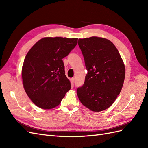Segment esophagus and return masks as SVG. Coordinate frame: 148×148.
I'll use <instances>...</instances> for the list:
<instances>
[{
    "instance_id": "obj_1",
    "label": "esophagus",
    "mask_w": 148,
    "mask_h": 148,
    "mask_svg": "<svg viewBox=\"0 0 148 148\" xmlns=\"http://www.w3.org/2000/svg\"><path fill=\"white\" fill-rule=\"evenodd\" d=\"M71 83H75V78H72L71 79Z\"/></svg>"
}]
</instances>
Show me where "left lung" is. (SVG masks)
Wrapping results in <instances>:
<instances>
[{
  "label": "left lung",
  "instance_id": "left-lung-1",
  "mask_svg": "<svg viewBox=\"0 0 148 148\" xmlns=\"http://www.w3.org/2000/svg\"><path fill=\"white\" fill-rule=\"evenodd\" d=\"M88 74L77 93L82 104L93 112L112 105L122 90L125 68L119 51L109 39L92 36L79 39Z\"/></svg>",
  "mask_w": 148,
  "mask_h": 148
}]
</instances>
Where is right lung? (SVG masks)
<instances>
[{
    "label": "right lung",
    "instance_id": "add662e5",
    "mask_svg": "<svg viewBox=\"0 0 148 148\" xmlns=\"http://www.w3.org/2000/svg\"><path fill=\"white\" fill-rule=\"evenodd\" d=\"M77 41L78 38H43L26 54L21 70L23 87L39 108H54L70 89L62 59L73 49Z\"/></svg>",
    "mask_w": 148,
    "mask_h": 148
}]
</instances>
